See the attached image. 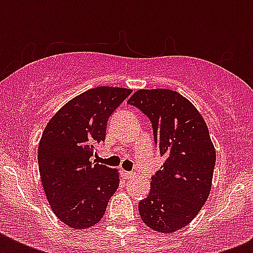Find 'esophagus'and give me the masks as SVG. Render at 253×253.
<instances>
[{
    "label": "esophagus",
    "instance_id": "1",
    "mask_svg": "<svg viewBox=\"0 0 253 253\" xmlns=\"http://www.w3.org/2000/svg\"><path fill=\"white\" fill-rule=\"evenodd\" d=\"M121 174H122L125 178H131V177H134V173L132 172H128V170H121Z\"/></svg>",
    "mask_w": 253,
    "mask_h": 253
}]
</instances>
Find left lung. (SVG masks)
I'll list each match as a JSON object with an SVG mask.
<instances>
[{
	"instance_id": "obj_1",
	"label": "left lung",
	"mask_w": 253,
	"mask_h": 253,
	"mask_svg": "<svg viewBox=\"0 0 253 253\" xmlns=\"http://www.w3.org/2000/svg\"><path fill=\"white\" fill-rule=\"evenodd\" d=\"M127 103L150 119L155 144L166 156L139 214L150 228L170 234L188 226L210 194L215 150L209 128L196 107L169 89H142Z\"/></svg>"
}]
</instances>
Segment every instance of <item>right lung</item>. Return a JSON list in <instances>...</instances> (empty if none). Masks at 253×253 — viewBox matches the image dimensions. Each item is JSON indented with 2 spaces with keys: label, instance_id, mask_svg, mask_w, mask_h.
<instances>
[{
  "label": "right lung",
  "instance_id": "1",
  "mask_svg": "<svg viewBox=\"0 0 253 253\" xmlns=\"http://www.w3.org/2000/svg\"><path fill=\"white\" fill-rule=\"evenodd\" d=\"M130 94L123 87L90 89L61 107L42 134V184L55 215L69 227L98 223L118 189V172L91 159L105 142L107 121Z\"/></svg>",
  "mask_w": 253,
  "mask_h": 253
}]
</instances>
